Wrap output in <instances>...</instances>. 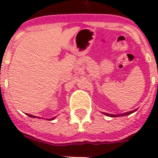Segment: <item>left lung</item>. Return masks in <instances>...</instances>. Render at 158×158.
I'll list each match as a JSON object with an SVG mask.
<instances>
[{"label": "left lung", "instance_id": "8db88e82", "mask_svg": "<svg viewBox=\"0 0 158 158\" xmlns=\"http://www.w3.org/2000/svg\"><path fill=\"white\" fill-rule=\"evenodd\" d=\"M135 111H136V110L128 111V112L123 113V114H118V115H113V114H109V113H105V112H102V113L104 114L105 115H107V116H109V117H118V116H125V115H130V114H131V113L135 112Z\"/></svg>", "mask_w": 158, "mask_h": 158}]
</instances>
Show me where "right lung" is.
Segmentation results:
<instances>
[{
  "instance_id": "right-lung-1",
  "label": "right lung",
  "mask_w": 158,
  "mask_h": 158,
  "mask_svg": "<svg viewBox=\"0 0 158 158\" xmlns=\"http://www.w3.org/2000/svg\"><path fill=\"white\" fill-rule=\"evenodd\" d=\"M27 115H28L29 117H31V118H37V117L36 116H35V115H30V114H27ZM54 118H55V117H54V118H50V120H53V119H54ZM49 120V119H48Z\"/></svg>"
}]
</instances>
